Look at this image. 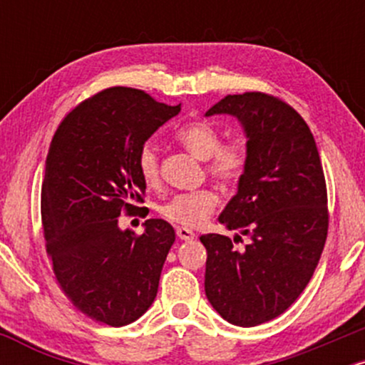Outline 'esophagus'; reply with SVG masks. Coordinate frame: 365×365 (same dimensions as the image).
Masks as SVG:
<instances>
[{
    "label": "esophagus",
    "instance_id": "34e87169",
    "mask_svg": "<svg viewBox=\"0 0 365 365\" xmlns=\"http://www.w3.org/2000/svg\"><path fill=\"white\" fill-rule=\"evenodd\" d=\"M177 237L180 240H192V238L195 237V233L192 232V230L185 228V226H178L177 228Z\"/></svg>",
    "mask_w": 365,
    "mask_h": 365
}]
</instances>
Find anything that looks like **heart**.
Instances as JSON below:
<instances>
[{
	"instance_id": "heart-1",
	"label": "heart",
	"mask_w": 365,
	"mask_h": 365,
	"mask_svg": "<svg viewBox=\"0 0 365 365\" xmlns=\"http://www.w3.org/2000/svg\"><path fill=\"white\" fill-rule=\"evenodd\" d=\"M175 139L195 158L207 161L206 170L223 185H237L249 168V153L240 142H221V133L209 121H188L177 130ZM137 171L148 187L159 185V156L154 145L144 144L137 154ZM220 197L212 188L177 194L166 200L159 212L163 217L187 228L200 226L212 215Z\"/></svg>"
}]
</instances>
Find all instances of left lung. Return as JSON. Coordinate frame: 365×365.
Listing matches in <instances>:
<instances>
[{
    "label": "left lung",
    "instance_id": "1",
    "mask_svg": "<svg viewBox=\"0 0 365 365\" xmlns=\"http://www.w3.org/2000/svg\"><path fill=\"white\" fill-rule=\"evenodd\" d=\"M233 115L247 133L249 168L217 217L249 237H200L207 250L206 297L237 326L274 319L299 299L319 262L329 212L324 171L311 128L266 92L226 96L206 113Z\"/></svg>",
    "mask_w": 365,
    "mask_h": 365
}]
</instances>
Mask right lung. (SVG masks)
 I'll list each match as a JSON object with an SVG mask.
<instances>
[{"label": "right lung", "instance_id": "1", "mask_svg": "<svg viewBox=\"0 0 365 365\" xmlns=\"http://www.w3.org/2000/svg\"><path fill=\"white\" fill-rule=\"evenodd\" d=\"M178 111L144 91L110 87L77 104L49 145L41 188L46 252L75 307L108 326L139 319L156 299L173 226L148 220L137 235L121 232L118 217L145 209L137 154Z\"/></svg>", "mask_w": 365, "mask_h": 365}]
</instances>
